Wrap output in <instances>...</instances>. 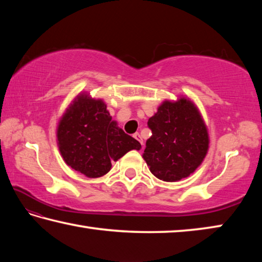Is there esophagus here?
I'll use <instances>...</instances> for the list:
<instances>
[{
    "instance_id": "1",
    "label": "esophagus",
    "mask_w": 262,
    "mask_h": 262,
    "mask_svg": "<svg viewBox=\"0 0 262 262\" xmlns=\"http://www.w3.org/2000/svg\"><path fill=\"white\" fill-rule=\"evenodd\" d=\"M133 136H134V139H136L137 141L140 142V143H141L142 145H143V140H142V137H141V135L139 134V133H135V134L133 135Z\"/></svg>"
}]
</instances>
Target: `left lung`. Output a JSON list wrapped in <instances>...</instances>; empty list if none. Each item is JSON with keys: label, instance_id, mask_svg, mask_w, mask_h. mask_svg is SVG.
Listing matches in <instances>:
<instances>
[{"label": "left lung", "instance_id": "obj_1", "mask_svg": "<svg viewBox=\"0 0 262 262\" xmlns=\"http://www.w3.org/2000/svg\"><path fill=\"white\" fill-rule=\"evenodd\" d=\"M152 135L142 157L163 181L187 178L201 165L209 148V134L200 111L192 100H164L148 120Z\"/></svg>", "mask_w": 262, "mask_h": 262}]
</instances>
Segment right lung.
<instances>
[{
  "label": "right lung",
  "instance_id": "right-lung-1",
  "mask_svg": "<svg viewBox=\"0 0 262 262\" xmlns=\"http://www.w3.org/2000/svg\"><path fill=\"white\" fill-rule=\"evenodd\" d=\"M103 99L82 92L62 115L56 141L63 161L88 178L105 176L117 162L141 144L112 120Z\"/></svg>",
  "mask_w": 262,
  "mask_h": 262
}]
</instances>
